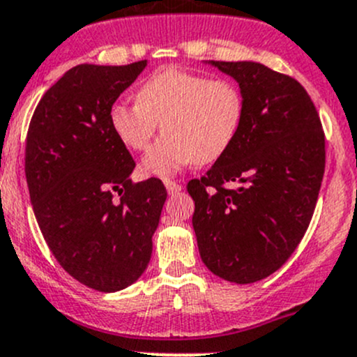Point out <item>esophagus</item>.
Masks as SVG:
<instances>
[{"mask_svg":"<svg viewBox=\"0 0 357 357\" xmlns=\"http://www.w3.org/2000/svg\"><path fill=\"white\" fill-rule=\"evenodd\" d=\"M165 188H167L169 195H176V193L181 192V185L178 181H172V179H165L164 181Z\"/></svg>","mask_w":357,"mask_h":357,"instance_id":"esophagus-1","label":"esophagus"}]
</instances>
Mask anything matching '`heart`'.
<instances>
[{
  "instance_id": "heart-1",
  "label": "heart",
  "mask_w": 357,
  "mask_h": 357,
  "mask_svg": "<svg viewBox=\"0 0 357 357\" xmlns=\"http://www.w3.org/2000/svg\"><path fill=\"white\" fill-rule=\"evenodd\" d=\"M245 117V98L231 79L167 67L153 72L136 91V102H115L109 122L119 142L142 152L155 135H165L143 157L149 174H174L185 165L219 160L235 143Z\"/></svg>"
}]
</instances>
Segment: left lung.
Instances as JSON below:
<instances>
[{
    "instance_id": "8db88e82",
    "label": "left lung",
    "mask_w": 357,
    "mask_h": 357,
    "mask_svg": "<svg viewBox=\"0 0 357 357\" xmlns=\"http://www.w3.org/2000/svg\"><path fill=\"white\" fill-rule=\"evenodd\" d=\"M208 63L238 82L245 117L231 149L186 186L192 222L204 264L245 285L273 275L301 243L321 188L325 132L290 75L257 62Z\"/></svg>"
}]
</instances>
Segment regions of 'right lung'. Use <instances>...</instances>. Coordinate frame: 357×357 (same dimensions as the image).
Returning <instances> with one entry per match:
<instances>
[{
    "instance_id": "1",
    "label": "right lung",
    "mask_w": 357,
    "mask_h": 357,
    "mask_svg": "<svg viewBox=\"0 0 357 357\" xmlns=\"http://www.w3.org/2000/svg\"><path fill=\"white\" fill-rule=\"evenodd\" d=\"M145 67L146 60L72 67L29 124L25 178L39 228L68 275L98 291L143 275L167 199L160 179L131 181L136 164L109 122L112 103Z\"/></svg>"
}]
</instances>
